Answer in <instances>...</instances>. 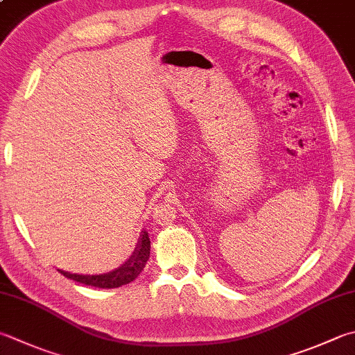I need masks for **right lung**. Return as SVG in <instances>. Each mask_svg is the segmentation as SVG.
<instances>
[{
    "mask_svg": "<svg viewBox=\"0 0 355 355\" xmlns=\"http://www.w3.org/2000/svg\"><path fill=\"white\" fill-rule=\"evenodd\" d=\"M150 249H151V244H150L148 232L142 230L132 255L114 270L106 272V273H98V275H80V273L64 272L62 269H57V270L62 273L63 277L71 278L77 283L98 287V289H114V287H120L135 282V279L139 277V273L144 270L146 261L150 258Z\"/></svg>",
    "mask_w": 355,
    "mask_h": 355,
    "instance_id": "right-lung-1",
    "label": "right lung"
}]
</instances>
